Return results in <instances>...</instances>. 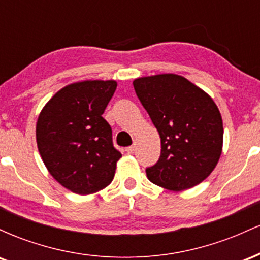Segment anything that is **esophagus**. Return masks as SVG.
<instances>
[{"label": "esophagus", "instance_id": "1", "mask_svg": "<svg viewBox=\"0 0 260 260\" xmlns=\"http://www.w3.org/2000/svg\"><path fill=\"white\" fill-rule=\"evenodd\" d=\"M126 151L128 154H133L134 151H136V147H134V145H131V147L126 148Z\"/></svg>", "mask_w": 260, "mask_h": 260}]
</instances>
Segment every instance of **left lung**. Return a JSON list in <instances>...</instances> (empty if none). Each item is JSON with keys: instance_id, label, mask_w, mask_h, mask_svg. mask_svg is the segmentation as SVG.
I'll return each mask as SVG.
<instances>
[{"instance_id": "left-lung-1", "label": "left lung", "mask_w": 260, "mask_h": 260, "mask_svg": "<svg viewBox=\"0 0 260 260\" xmlns=\"http://www.w3.org/2000/svg\"><path fill=\"white\" fill-rule=\"evenodd\" d=\"M133 86L161 138L159 161L145 170L149 181L174 192L204 181L222 151V118L214 100L172 73L137 78Z\"/></svg>"}]
</instances>
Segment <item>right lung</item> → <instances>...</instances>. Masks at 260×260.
<instances>
[{"instance_id":"obj_1","label":"right lung","mask_w":260,"mask_h":260,"mask_svg":"<svg viewBox=\"0 0 260 260\" xmlns=\"http://www.w3.org/2000/svg\"><path fill=\"white\" fill-rule=\"evenodd\" d=\"M117 83L84 80L47 101L37 122L39 153L51 176L71 192L91 194L109 186L122 154L103 117Z\"/></svg>"}]
</instances>
